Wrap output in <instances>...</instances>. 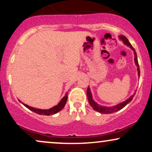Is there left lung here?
<instances>
[{"mask_svg": "<svg viewBox=\"0 0 152 152\" xmlns=\"http://www.w3.org/2000/svg\"><path fill=\"white\" fill-rule=\"evenodd\" d=\"M120 39L121 40H122V42H124V43L126 44V45L129 46V47H130L131 49H132L133 51H134L135 63V64H136V66H137V72H137V74H138V76H140V71L138 62H137V54H136V52H135V50L134 49V48L133 47L132 45H131V44H130V42H129L128 39H127V38L125 37V36L120 35ZM134 95L131 96L130 98L125 101V102H122V103H120V104H117V105H116V106H112V107H106V106H101V105H99L98 104H96V103L92 99V94H91V92H90V88H89V87L88 88V90H87V96H88V99L89 104H90V106L92 107V108L94 109V110H96V111H97V112L102 113V114H110V113H115V112H117V111L121 110V109H122L124 106H126V105L129 104V103H130L131 102V100L133 99Z\"/></svg>", "mask_w": 152, "mask_h": 152, "instance_id": "obj_1", "label": "left lung"}]
</instances>
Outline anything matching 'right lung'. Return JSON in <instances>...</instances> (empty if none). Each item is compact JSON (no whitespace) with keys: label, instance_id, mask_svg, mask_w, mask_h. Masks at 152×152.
Masks as SVG:
<instances>
[{"label":"right lung","instance_id":"right-lung-1","mask_svg":"<svg viewBox=\"0 0 152 152\" xmlns=\"http://www.w3.org/2000/svg\"><path fill=\"white\" fill-rule=\"evenodd\" d=\"M67 94H68L66 93L65 96H64L63 98L62 99V100L60 101V103L58 105H56V106L53 107V108H51L48 109V110H42V109L35 108H32V107L28 106V105H26V104H23V103H22V104H23L24 106L26 107V108L29 109V110H30L34 113H37V114H39V115H54V114H56V113H58L59 111L61 110L62 109L64 108V106H65V104H66V100H67Z\"/></svg>","mask_w":152,"mask_h":152}]
</instances>
